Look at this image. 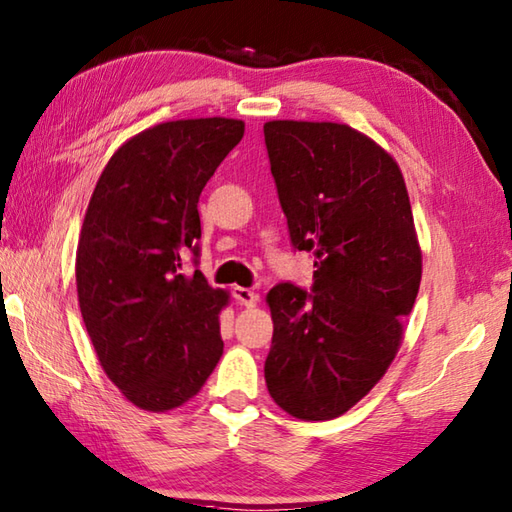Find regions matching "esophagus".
<instances>
[{
  "label": "esophagus",
  "instance_id": "esophagus-1",
  "mask_svg": "<svg viewBox=\"0 0 512 512\" xmlns=\"http://www.w3.org/2000/svg\"><path fill=\"white\" fill-rule=\"evenodd\" d=\"M232 297H235V302L241 306H255L259 300V295L255 291H250V288L244 286L232 288Z\"/></svg>",
  "mask_w": 512,
  "mask_h": 512
}]
</instances>
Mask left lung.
I'll return each instance as SVG.
<instances>
[{
	"instance_id": "left-lung-1",
	"label": "left lung",
	"mask_w": 512,
	"mask_h": 512,
	"mask_svg": "<svg viewBox=\"0 0 512 512\" xmlns=\"http://www.w3.org/2000/svg\"><path fill=\"white\" fill-rule=\"evenodd\" d=\"M264 138L291 244L315 255L313 293L282 282L266 295V387L291 416L329 421L401 347L423 266L410 197L392 154L349 125L271 120Z\"/></svg>"
}]
</instances>
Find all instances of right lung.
<instances>
[{
	"label": "right lung",
	"instance_id": "right-lung-1",
	"mask_svg": "<svg viewBox=\"0 0 512 512\" xmlns=\"http://www.w3.org/2000/svg\"><path fill=\"white\" fill-rule=\"evenodd\" d=\"M244 136L235 118L154 125L123 143L91 194L76 253L80 313L102 369L129 403L167 412L206 383L224 353V288L201 271V190ZM197 262V259H194Z\"/></svg>",
	"mask_w": 512,
	"mask_h": 512
}]
</instances>
